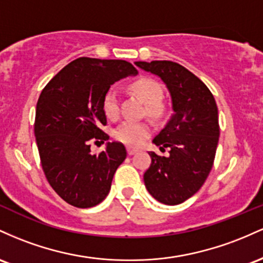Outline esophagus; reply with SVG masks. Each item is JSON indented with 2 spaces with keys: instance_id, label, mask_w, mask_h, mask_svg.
<instances>
[{
  "instance_id": "obj_1",
  "label": "esophagus",
  "mask_w": 263,
  "mask_h": 263,
  "mask_svg": "<svg viewBox=\"0 0 263 263\" xmlns=\"http://www.w3.org/2000/svg\"><path fill=\"white\" fill-rule=\"evenodd\" d=\"M126 152H128V155H134V154H137L138 150L133 149V147H128V149H126Z\"/></svg>"
}]
</instances>
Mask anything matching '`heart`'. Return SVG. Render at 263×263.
Segmentation results:
<instances>
[{"label":"heart","mask_w":263,"mask_h":263,"mask_svg":"<svg viewBox=\"0 0 263 263\" xmlns=\"http://www.w3.org/2000/svg\"><path fill=\"white\" fill-rule=\"evenodd\" d=\"M129 89L145 103L146 114L153 119H160L165 113V107L161 102L164 90L161 84L149 77H141L129 84ZM103 110L109 119L119 117V98L116 90H109L103 98ZM150 126L144 122L126 120L118 125L113 132V137L118 141L129 146H138L149 137Z\"/></svg>","instance_id":"1"}]
</instances>
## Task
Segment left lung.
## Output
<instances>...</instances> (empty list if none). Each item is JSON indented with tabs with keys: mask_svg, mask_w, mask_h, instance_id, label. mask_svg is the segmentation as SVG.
<instances>
[{
	"mask_svg": "<svg viewBox=\"0 0 263 263\" xmlns=\"http://www.w3.org/2000/svg\"><path fill=\"white\" fill-rule=\"evenodd\" d=\"M159 76L169 89L174 116L153 143L169 156L150 152L144 174L147 191L165 205H178L196 194L214 165L219 143V111L214 96L195 74L171 61L135 62Z\"/></svg>",
	"mask_w": 263,
	"mask_h": 263,
	"instance_id": "obj_1",
	"label": "left lung"
}]
</instances>
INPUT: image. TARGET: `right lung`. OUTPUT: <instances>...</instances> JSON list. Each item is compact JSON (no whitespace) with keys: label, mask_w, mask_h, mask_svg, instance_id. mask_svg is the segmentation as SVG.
Wrapping results in <instances>:
<instances>
[{"label":"right lung","mask_w":263,"mask_h":263,"mask_svg":"<svg viewBox=\"0 0 263 263\" xmlns=\"http://www.w3.org/2000/svg\"><path fill=\"white\" fill-rule=\"evenodd\" d=\"M137 73L126 61L81 57L43 88L34 119L38 153L47 181L69 205L93 208L107 197L125 146L113 141L92 154L90 144L109 139L100 126L107 125L103 98L110 85Z\"/></svg>","instance_id":"obj_1"}]
</instances>
